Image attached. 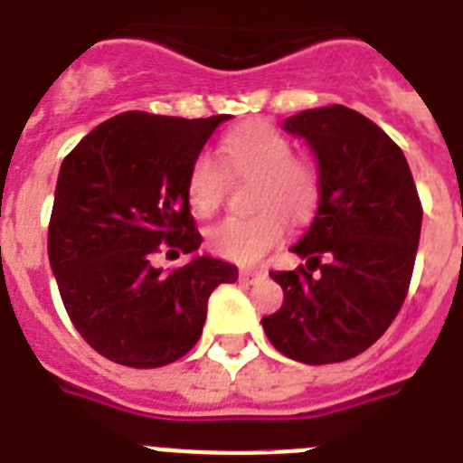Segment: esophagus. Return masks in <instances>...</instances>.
Listing matches in <instances>:
<instances>
[{
  "instance_id": "1",
  "label": "esophagus",
  "mask_w": 463,
  "mask_h": 463,
  "mask_svg": "<svg viewBox=\"0 0 463 463\" xmlns=\"http://www.w3.org/2000/svg\"><path fill=\"white\" fill-rule=\"evenodd\" d=\"M241 279L248 281V284H255L260 279H265V269H255V267H243L241 269Z\"/></svg>"
}]
</instances>
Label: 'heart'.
<instances>
[{
  "instance_id": "1",
  "label": "heart",
  "mask_w": 463,
  "mask_h": 463,
  "mask_svg": "<svg viewBox=\"0 0 463 463\" xmlns=\"http://www.w3.org/2000/svg\"><path fill=\"white\" fill-rule=\"evenodd\" d=\"M219 165L201 154L191 160L184 194L191 210L210 217L222 205L227 172L253 177V208L248 217H227L208 232L210 250L234 262H258L284 239L286 220L305 224L322 198V167L309 156L293 154V141L267 122L239 125L220 141Z\"/></svg>"
}]
</instances>
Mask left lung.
I'll use <instances>...</instances> for the list:
<instances>
[{"label": "left lung", "instance_id": "left-lung-1", "mask_svg": "<svg viewBox=\"0 0 463 463\" xmlns=\"http://www.w3.org/2000/svg\"><path fill=\"white\" fill-rule=\"evenodd\" d=\"M284 129L315 151L322 198L293 246L307 265L269 272L284 305L262 328L291 360L335 364L372 347L402 307L423 208L402 148L357 110L338 103L303 110Z\"/></svg>", "mask_w": 463, "mask_h": 463}]
</instances>
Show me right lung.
Returning a JSON list of instances; mask_svg holds the SVG:
<instances>
[{"label":"right lung","instance_id":"obj_1","mask_svg":"<svg viewBox=\"0 0 463 463\" xmlns=\"http://www.w3.org/2000/svg\"><path fill=\"white\" fill-rule=\"evenodd\" d=\"M227 118L129 110L63 158L49 262L72 326L106 360L135 369L177 362L201 338L210 293L239 279L234 265L208 255L170 272L154 265L163 250L189 255L203 241L184 179Z\"/></svg>","mask_w":463,"mask_h":463}]
</instances>
